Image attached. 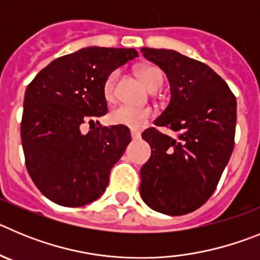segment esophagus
Listing matches in <instances>:
<instances>
[{
  "label": "esophagus",
  "instance_id": "obj_1",
  "mask_svg": "<svg viewBox=\"0 0 260 260\" xmlns=\"http://www.w3.org/2000/svg\"><path fill=\"white\" fill-rule=\"evenodd\" d=\"M132 138L133 139H139V138H141V132H138V130L132 128Z\"/></svg>",
  "mask_w": 260,
  "mask_h": 260
}]
</instances>
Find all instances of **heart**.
<instances>
[{"label":"heart","instance_id":"obj_1","mask_svg":"<svg viewBox=\"0 0 260 260\" xmlns=\"http://www.w3.org/2000/svg\"><path fill=\"white\" fill-rule=\"evenodd\" d=\"M138 74L143 80V83L152 91L161 88L164 83V75L157 68L153 66H141L138 69ZM118 78V71H113L108 75L104 82L103 92L107 100H112L114 98L116 91V82ZM152 116V110L150 108H139L133 105H118L114 108L109 114V121L114 125L127 126L132 128H141L146 125V122Z\"/></svg>","mask_w":260,"mask_h":260}]
</instances>
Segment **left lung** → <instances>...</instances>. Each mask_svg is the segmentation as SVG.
<instances>
[{
    "mask_svg": "<svg viewBox=\"0 0 260 260\" xmlns=\"http://www.w3.org/2000/svg\"><path fill=\"white\" fill-rule=\"evenodd\" d=\"M167 74L171 102L142 138L151 157L141 169V197L157 212L186 215L210 199L234 147L237 102L228 84L206 63L176 50L142 48Z\"/></svg>",
    "mask_w": 260,
    "mask_h": 260,
    "instance_id": "obj_1",
    "label": "left lung"
}]
</instances>
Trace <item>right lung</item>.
<instances>
[{"mask_svg":"<svg viewBox=\"0 0 260 260\" xmlns=\"http://www.w3.org/2000/svg\"><path fill=\"white\" fill-rule=\"evenodd\" d=\"M135 57L132 48H83L50 62L27 87L20 123L26 167L54 203L80 207L107 189L132 135L122 125L95 126L93 118L108 112V75ZM86 122L91 130L83 135Z\"/></svg>","mask_w":260,"mask_h":260,"instance_id":"add662e5","label":"right lung"}]
</instances>
